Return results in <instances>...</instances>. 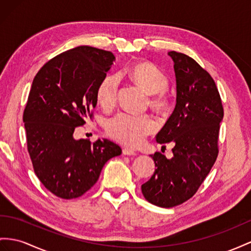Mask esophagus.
I'll list each match as a JSON object with an SVG mask.
<instances>
[{
  "instance_id": "1",
  "label": "esophagus",
  "mask_w": 251,
  "mask_h": 251,
  "mask_svg": "<svg viewBox=\"0 0 251 251\" xmlns=\"http://www.w3.org/2000/svg\"><path fill=\"white\" fill-rule=\"evenodd\" d=\"M123 155H126V156H136L137 152L130 150V149H126V147H124L123 149Z\"/></svg>"
}]
</instances>
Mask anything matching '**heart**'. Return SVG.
<instances>
[{
	"label": "heart",
	"mask_w": 251,
	"mask_h": 251,
	"mask_svg": "<svg viewBox=\"0 0 251 251\" xmlns=\"http://www.w3.org/2000/svg\"><path fill=\"white\" fill-rule=\"evenodd\" d=\"M128 77L140 88L150 94V105L159 112H164L171 107L170 94L165 88L169 85L168 76L156 64L141 61L128 70ZM119 78L115 75H107L96 88V100L105 110H110L118 100ZM156 129V122L150 114H130L121 112L109 119L106 131L120 143L136 147L143 143L144 139Z\"/></svg>",
	"instance_id": "heart-1"
}]
</instances>
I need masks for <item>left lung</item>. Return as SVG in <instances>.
<instances>
[{
	"label": "left lung",
	"instance_id": "left-lung-1",
	"mask_svg": "<svg viewBox=\"0 0 251 251\" xmlns=\"http://www.w3.org/2000/svg\"><path fill=\"white\" fill-rule=\"evenodd\" d=\"M177 82L176 107L156 136L173 142V157L151 155L156 170L141 190L147 201L162 208L179 205L195 195L218 156L220 123L224 117L214 79L188 55L172 50Z\"/></svg>",
	"mask_w": 251,
	"mask_h": 251
}]
</instances>
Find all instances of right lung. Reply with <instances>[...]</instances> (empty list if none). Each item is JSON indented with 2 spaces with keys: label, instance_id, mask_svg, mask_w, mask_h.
I'll use <instances>...</instances> for the list:
<instances>
[{
  "label": "right lung",
  "instance_id": "right-lung-1",
  "mask_svg": "<svg viewBox=\"0 0 251 251\" xmlns=\"http://www.w3.org/2000/svg\"><path fill=\"white\" fill-rule=\"evenodd\" d=\"M115 59L111 52L77 47L49 60L33 80L23 112L35 174L63 199L85 194L109 159L122 153L109 140H75V128L93 119L96 88Z\"/></svg>",
  "mask_w": 251,
  "mask_h": 251
}]
</instances>
